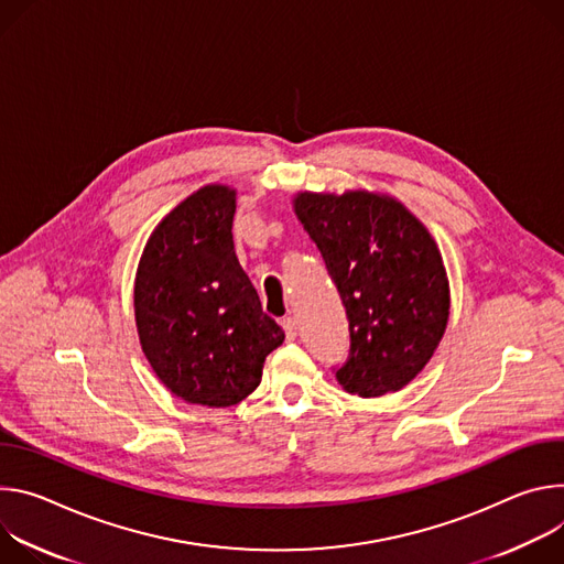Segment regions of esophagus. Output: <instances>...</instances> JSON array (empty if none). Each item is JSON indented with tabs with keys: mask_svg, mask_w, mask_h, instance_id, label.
Segmentation results:
<instances>
[{
	"mask_svg": "<svg viewBox=\"0 0 564 564\" xmlns=\"http://www.w3.org/2000/svg\"><path fill=\"white\" fill-rule=\"evenodd\" d=\"M282 327H284V334H286V338H289V340H293V338L297 336V332H300L297 321H295V318H291V316L282 321Z\"/></svg>",
	"mask_w": 564,
	"mask_h": 564,
	"instance_id": "obj_1",
	"label": "esophagus"
}]
</instances>
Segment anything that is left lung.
Segmentation results:
<instances>
[{"label":"left lung","instance_id":"obj_1","mask_svg":"<svg viewBox=\"0 0 564 564\" xmlns=\"http://www.w3.org/2000/svg\"><path fill=\"white\" fill-rule=\"evenodd\" d=\"M293 208L347 311L351 345L338 383L365 399L405 388L451 316L436 241L401 202L379 193H297Z\"/></svg>","mask_w":564,"mask_h":564}]
</instances>
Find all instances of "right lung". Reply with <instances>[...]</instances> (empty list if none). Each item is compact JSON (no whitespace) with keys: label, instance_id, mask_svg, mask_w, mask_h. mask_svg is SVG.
<instances>
[{"label":"right lung","instance_id":"right-lung-1","mask_svg":"<svg viewBox=\"0 0 564 564\" xmlns=\"http://www.w3.org/2000/svg\"><path fill=\"white\" fill-rule=\"evenodd\" d=\"M235 208L232 187H199L154 228L137 271L143 354L161 383L193 405H237L284 340L235 256Z\"/></svg>","mask_w":564,"mask_h":564}]
</instances>
